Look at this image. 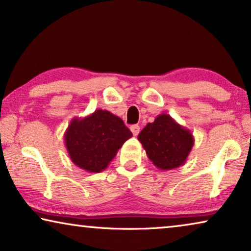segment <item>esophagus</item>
I'll return each instance as SVG.
<instances>
[{"label":"esophagus","mask_w":251,"mask_h":251,"mask_svg":"<svg viewBox=\"0 0 251 251\" xmlns=\"http://www.w3.org/2000/svg\"><path fill=\"white\" fill-rule=\"evenodd\" d=\"M130 130H131V132L133 133V136H137L140 131V126L138 125H133L130 126Z\"/></svg>","instance_id":"obj_1"}]
</instances>
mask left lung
<instances>
[{"mask_svg": "<svg viewBox=\"0 0 251 251\" xmlns=\"http://www.w3.org/2000/svg\"><path fill=\"white\" fill-rule=\"evenodd\" d=\"M146 155L160 170L183 166L194 145L190 130L177 123L169 114L157 115L138 135Z\"/></svg>", "mask_w": 251, "mask_h": 251, "instance_id": "left-lung-1", "label": "left lung"}]
</instances>
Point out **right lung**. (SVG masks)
I'll return each instance as SVG.
<instances>
[{
    "mask_svg": "<svg viewBox=\"0 0 251 251\" xmlns=\"http://www.w3.org/2000/svg\"><path fill=\"white\" fill-rule=\"evenodd\" d=\"M132 133L119 116L96 109L85 118H74L64 135L68 156L88 173H100L114 159Z\"/></svg>",
    "mask_w": 251,
    "mask_h": 251,
    "instance_id": "right-lung-1",
    "label": "right lung"
}]
</instances>
